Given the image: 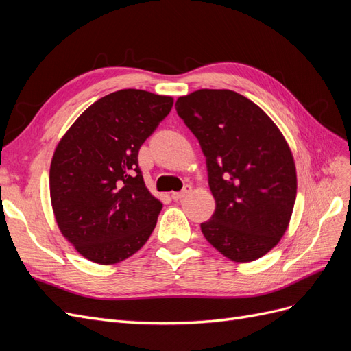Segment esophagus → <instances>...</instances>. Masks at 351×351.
<instances>
[{
	"label": "esophagus",
	"instance_id": "1",
	"mask_svg": "<svg viewBox=\"0 0 351 351\" xmlns=\"http://www.w3.org/2000/svg\"><path fill=\"white\" fill-rule=\"evenodd\" d=\"M190 192H192V186H184V189L182 190V192H174L173 195H171V199L173 200H182L184 196H187Z\"/></svg>",
	"mask_w": 351,
	"mask_h": 351
}]
</instances>
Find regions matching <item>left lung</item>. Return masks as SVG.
I'll list each match as a JSON object with an SVG mask.
<instances>
[{
	"label": "left lung",
	"mask_w": 351,
	"mask_h": 351,
	"mask_svg": "<svg viewBox=\"0 0 351 351\" xmlns=\"http://www.w3.org/2000/svg\"><path fill=\"white\" fill-rule=\"evenodd\" d=\"M197 137L215 199L205 239L234 262L262 258L289 228L295 164L281 130L256 104L228 89H199L176 102Z\"/></svg>",
	"instance_id": "8db88e82"
}]
</instances>
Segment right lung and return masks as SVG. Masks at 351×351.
<instances>
[{
	"mask_svg": "<svg viewBox=\"0 0 351 351\" xmlns=\"http://www.w3.org/2000/svg\"><path fill=\"white\" fill-rule=\"evenodd\" d=\"M174 99L123 89L93 102L61 137L49 168L57 226L83 258L114 265L151 237L162 202L145 186L137 154Z\"/></svg>",
	"mask_w": 351,
	"mask_h": 351,
	"instance_id": "right-lung-1",
	"label": "right lung"
}]
</instances>
